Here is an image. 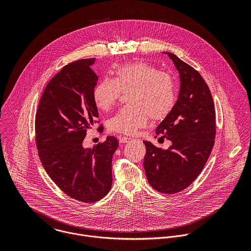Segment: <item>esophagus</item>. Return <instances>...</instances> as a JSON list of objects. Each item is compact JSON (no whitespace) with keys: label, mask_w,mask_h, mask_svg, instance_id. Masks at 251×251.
<instances>
[{"label":"esophagus","mask_w":251,"mask_h":251,"mask_svg":"<svg viewBox=\"0 0 251 251\" xmlns=\"http://www.w3.org/2000/svg\"><path fill=\"white\" fill-rule=\"evenodd\" d=\"M130 140H131V138H128V137H126V136L120 137V143H127Z\"/></svg>","instance_id":"esophagus-1"}]
</instances>
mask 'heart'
<instances>
[{"label": "heart", "mask_w": 251, "mask_h": 251, "mask_svg": "<svg viewBox=\"0 0 251 251\" xmlns=\"http://www.w3.org/2000/svg\"><path fill=\"white\" fill-rule=\"evenodd\" d=\"M114 79L105 78L94 89L96 105L108 111L119 100L121 93H127L129 105L122 108L108 121L113 132L132 135L143 128L150 120H164L175 107L177 86L174 78L155 67L135 62L121 66Z\"/></svg>", "instance_id": "1"}]
</instances>
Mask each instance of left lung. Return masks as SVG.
<instances>
[{"label":"left lung","instance_id":"obj_1","mask_svg":"<svg viewBox=\"0 0 251 251\" xmlns=\"http://www.w3.org/2000/svg\"><path fill=\"white\" fill-rule=\"evenodd\" d=\"M178 70L179 98L172 112L156 127L172 145L161 150L144 141V169L150 185L174 194L191 184L202 172L215 145V110L211 91L192 67L165 52ZM156 137V136H155Z\"/></svg>","mask_w":251,"mask_h":251}]
</instances>
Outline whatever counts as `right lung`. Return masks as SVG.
I'll list each match as a JSON object with an SVG mask.
<instances>
[{
    "label": "right lung",
    "instance_id": "obj_1",
    "mask_svg": "<svg viewBox=\"0 0 251 251\" xmlns=\"http://www.w3.org/2000/svg\"><path fill=\"white\" fill-rule=\"evenodd\" d=\"M95 61L71 63L49 81L35 122L36 148L45 171L61 190L83 203L97 202L109 192L112 156L119 146L114 136L90 149L82 145L99 118L93 97L99 80L92 70Z\"/></svg>",
    "mask_w": 251,
    "mask_h": 251
}]
</instances>
